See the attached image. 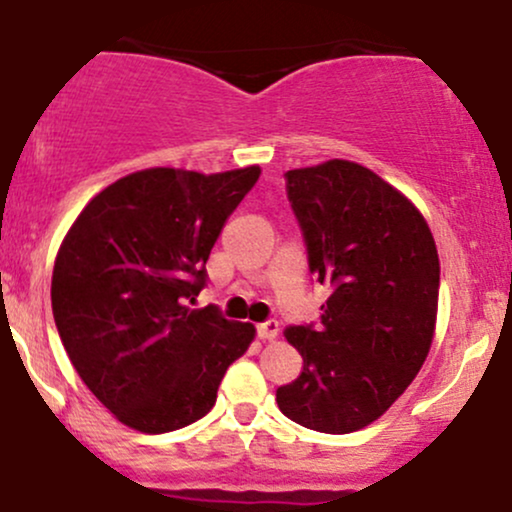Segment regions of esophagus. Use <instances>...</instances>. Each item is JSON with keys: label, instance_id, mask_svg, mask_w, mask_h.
<instances>
[{"label": "esophagus", "instance_id": "34e87169", "mask_svg": "<svg viewBox=\"0 0 512 512\" xmlns=\"http://www.w3.org/2000/svg\"><path fill=\"white\" fill-rule=\"evenodd\" d=\"M257 334H260V339H264V342H274V339L279 337V322L276 320L262 322V325L257 327Z\"/></svg>", "mask_w": 512, "mask_h": 512}]
</instances>
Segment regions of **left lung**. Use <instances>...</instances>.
<instances>
[{"label":"left lung","instance_id":"1","mask_svg":"<svg viewBox=\"0 0 512 512\" xmlns=\"http://www.w3.org/2000/svg\"><path fill=\"white\" fill-rule=\"evenodd\" d=\"M308 245L310 274L332 286L320 327H289L303 356L276 390L291 421L351 433L395 404L424 366L436 334L440 262L416 204L361 163L332 158L286 173Z\"/></svg>","mask_w":512,"mask_h":512}]
</instances>
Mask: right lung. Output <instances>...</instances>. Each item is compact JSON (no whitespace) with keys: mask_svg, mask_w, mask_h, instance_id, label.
Instances as JSON below:
<instances>
[{"mask_svg":"<svg viewBox=\"0 0 512 512\" xmlns=\"http://www.w3.org/2000/svg\"><path fill=\"white\" fill-rule=\"evenodd\" d=\"M260 166L146 168L81 209L52 269V315L69 361L122 424L168 433L209 414L255 325L192 310L209 252Z\"/></svg>","mask_w":512,"mask_h":512,"instance_id":"1","label":"right lung"}]
</instances>
